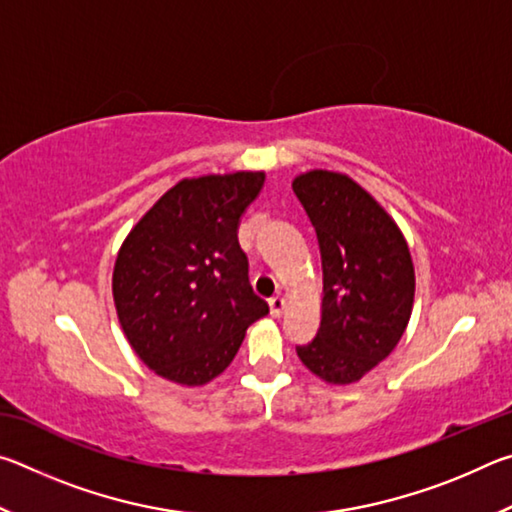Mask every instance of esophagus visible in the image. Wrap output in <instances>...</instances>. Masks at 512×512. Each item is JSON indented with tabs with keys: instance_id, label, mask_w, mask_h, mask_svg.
<instances>
[{
	"instance_id": "obj_1",
	"label": "esophagus",
	"mask_w": 512,
	"mask_h": 512,
	"mask_svg": "<svg viewBox=\"0 0 512 512\" xmlns=\"http://www.w3.org/2000/svg\"><path fill=\"white\" fill-rule=\"evenodd\" d=\"M268 305H271V316L280 318L284 314V309H287V298L277 293V296H273L271 300H268Z\"/></svg>"
}]
</instances>
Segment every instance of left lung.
Instances as JSON below:
<instances>
[{
	"mask_svg": "<svg viewBox=\"0 0 512 512\" xmlns=\"http://www.w3.org/2000/svg\"><path fill=\"white\" fill-rule=\"evenodd\" d=\"M293 192L314 225L323 262L318 334L296 352L327 384H354L395 350L409 325V246L384 207L345 173H300Z\"/></svg>",
	"mask_w": 512,
	"mask_h": 512,
	"instance_id": "obj_1",
	"label": "left lung"
}]
</instances>
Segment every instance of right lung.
Returning a JSON list of instances; mask_svg holds the SVG:
<instances>
[{
  "mask_svg": "<svg viewBox=\"0 0 512 512\" xmlns=\"http://www.w3.org/2000/svg\"><path fill=\"white\" fill-rule=\"evenodd\" d=\"M264 171L185 178L119 248L112 296L128 343L155 375L203 386L230 366L268 302L248 282L239 221Z\"/></svg>",
  "mask_w": 512,
  "mask_h": 512,
  "instance_id": "right-lung-1",
  "label": "right lung"
}]
</instances>
